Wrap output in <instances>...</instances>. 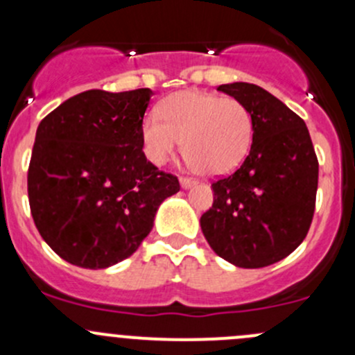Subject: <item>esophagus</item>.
Listing matches in <instances>:
<instances>
[{
  "instance_id": "1",
  "label": "esophagus",
  "mask_w": 355,
  "mask_h": 355,
  "mask_svg": "<svg viewBox=\"0 0 355 355\" xmlns=\"http://www.w3.org/2000/svg\"><path fill=\"white\" fill-rule=\"evenodd\" d=\"M180 185H182V189H189V187H192V185H196V180L194 178H189V177H180Z\"/></svg>"
}]
</instances>
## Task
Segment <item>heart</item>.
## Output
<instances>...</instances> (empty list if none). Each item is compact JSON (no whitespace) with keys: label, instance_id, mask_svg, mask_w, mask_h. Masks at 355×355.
<instances>
[{"label":"heart","instance_id":"heart-1","mask_svg":"<svg viewBox=\"0 0 355 355\" xmlns=\"http://www.w3.org/2000/svg\"><path fill=\"white\" fill-rule=\"evenodd\" d=\"M157 116H146L141 139L153 164L166 163L182 141V153L192 170L221 177L244 161L252 144V113L235 98L209 92L178 91L157 106Z\"/></svg>","mask_w":355,"mask_h":355}]
</instances>
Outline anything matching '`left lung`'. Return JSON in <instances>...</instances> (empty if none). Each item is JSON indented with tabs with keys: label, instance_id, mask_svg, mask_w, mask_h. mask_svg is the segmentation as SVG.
<instances>
[{
	"label": "left lung",
	"instance_id": "left-lung-1",
	"mask_svg": "<svg viewBox=\"0 0 355 355\" xmlns=\"http://www.w3.org/2000/svg\"><path fill=\"white\" fill-rule=\"evenodd\" d=\"M218 91L252 113V146L235 173L214 182L213 206L200 216L211 249L239 268L278 263L309 232L318 191V157L299 114L247 82Z\"/></svg>",
	"mask_w": 355,
	"mask_h": 355
}]
</instances>
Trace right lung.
<instances>
[{
  "instance_id": "add662e5",
  "label": "right lung",
  "mask_w": 355,
  "mask_h": 355,
  "mask_svg": "<svg viewBox=\"0 0 355 355\" xmlns=\"http://www.w3.org/2000/svg\"><path fill=\"white\" fill-rule=\"evenodd\" d=\"M151 89L80 92L39 123L28 204L44 242L70 264L110 268L137 250L159 204L180 191L142 151Z\"/></svg>"
}]
</instances>
